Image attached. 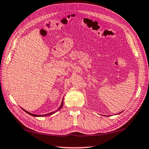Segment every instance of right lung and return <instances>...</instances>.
Masks as SVG:
<instances>
[{"mask_svg": "<svg viewBox=\"0 0 149 149\" xmlns=\"http://www.w3.org/2000/svg\"><path fill=\"white\" fill-rule=\"evenodd\" d=\"M63 99L62 101H61V105H60V107H59V108L57 109V110H55L54 111H52V112H51V113H47V114H44V115H36V114H33V113H30V112L26 111V110H25V109H22H22H23V110H24L25 112H26V113H29V115H30V116H33V117H45V116H51V115H52V114L55 113L56 112L58 111V110H60V109L63 107Z\"/></svg>", "mask_w": 149, "mask_h": 149, "instance_id": "add662e5", "label": "right lung"}]
</instances>
